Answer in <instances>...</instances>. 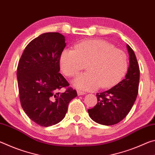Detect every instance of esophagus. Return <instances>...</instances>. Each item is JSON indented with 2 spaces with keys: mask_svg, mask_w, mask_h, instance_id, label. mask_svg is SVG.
Listing matches in <instances>:
<instances>
[{
  "mask_svg": "<svg viewBox=\"0 0 155 155\" xmlns=\"http://www.w3.org/2000/svg\"><path fill=\"white\" fill-rule=\"evenodd\" d=\"M77 94L78 96H82L84 95V94H85V92H83V91H77Z\"/></svg>",
  "mask_w": 155,
  "mask_h": 155,
  "instance_id": "esophagus-1",
  "label": "esophagus"
}]
</instances>
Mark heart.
I'll list each match as a JSON object with an SVG mask.
<instances>
[{
    "label": "heart",
    "mask_w": 155,
    "mask_h": 155,
    "mask_svg": "<svg viewBox=\"0 0 155 155\" xmlns=\"http://www.w3.org/2000/svg\"><path fill=\"white\" fill-rule=\"evenodd\" d=\"M87 64L88 72L78 74L72 81L77 89L92 91L100 86L110 87L118 82L127 69V57L113 44L101 40H85L75 49H64L59 58L63 73L74 77Z\"/></svg>",
    "instance_id": "obj_1"
}]
</instances>
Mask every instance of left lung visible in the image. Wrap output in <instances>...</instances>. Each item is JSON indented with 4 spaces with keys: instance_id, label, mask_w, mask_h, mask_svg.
I'll return each instance as SVG.
<instances>
[{
    "instance_id": "left-lung-1",
    "label": "left lung",
    "mask_w": 155,
    "mask_h": 155,
    "mask_svg": "<svg viewBox=\"0 0 155 155\" xmlns=\"http://www.w3.org/2000/svg\"><path fill=\"white\" fill-rule=\"evenodd\" d=\"M129 65L124 78L110 90L97 93L98 103L88 109L90 117L100 124L110 126L127 116L137 98L140 82V68L134 51L127 44Z\"/></svg>"
}]
</instances>
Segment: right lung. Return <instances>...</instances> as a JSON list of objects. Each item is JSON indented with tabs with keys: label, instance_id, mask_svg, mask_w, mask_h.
<instances>
[{
	"label": "right lung",
	"instance_id": "obj_1",
	"mask_svg": "<svg viewBox=\"0 0 155 155\" xmlns=\"http://www.w3.org/2000/svg\"><path fill=\"white\" fill-rule=\"evenodd\" d=\"M66 46L59 33H45L26 46L17 69L20 103L28 117L41 127L61 122L68 104L77 96L76 90L59 72V58Z\"/></svg>",
	"mask_w": 155,
	"mask_h": 155
}]
</instances>
